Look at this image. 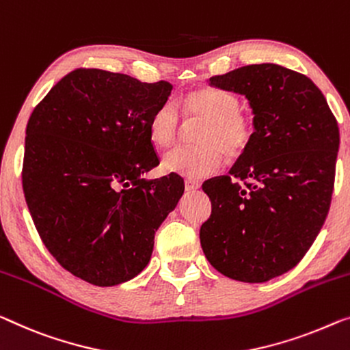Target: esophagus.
<instances>
[{"mask_svg":"<svg viewBox=\"0 0 350 350\" xmlns=\"http://www.w3.org/2000/svg\"><path fill=\"white\" fill-rule=\"evenodd\" d=\"M198 189H201L200 182L191 180V179H187V180H185V190H187V191H196Z\"/></svg>","mask_w":350,"mask_h":350,"instance_id":"obj_1","label":"esophagus"}]
</instances>
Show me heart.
Instances as JSON below:
<instances>
[{"instance_id":"obj_1","label":"heart","mask_w":350,"mask_h":350,"mask_svg":"<svg viewBox=\"0 0 350 350\" xmlns=\"http://www.w3.org/2000/svg\"><path fill=\"white\" fill-rule=\"evenodd\" d=\"M190 118L206 119L198 142L201 146H177L161 159L168 173L185 177H207L223 165V152L229 159L239 157L252 138V122L242 113L237 94L218 88H202L187 94L180 100ZM149 137L165 148L174 142L180 129V113L174 102H163L149 119Z\"/></svg>"}]
</instances>
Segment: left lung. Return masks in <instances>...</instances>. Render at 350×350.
<instances>
[{
	"label": "left lung",
	"mask_w": 350,
	"mask_h": 350,
	"mask_svg": "<svg viewBox=\"0 0 350 350\" xmlns=\"http://www.w3.org/2000/svg\"><path fill=\"white\" fill-rule=\"evenodd\" d=\"M208 81L247 97L254 132L229 176L202 185L212 213L201 247L228 278L264 283L294 269L324 225L338 122L319 88L283 66H243Z\"/></svg>",
	"instance_id": "1"
}]
</instances>
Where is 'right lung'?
Returning <instances> with one entry per match:
<instances>
[{"label": "right lung", "mask_w": 350, "mask_h": 350, "mask_svg": "<svg viewBox=\"0 0 350 350\" xmlns=\"http://www.w3.org/2000/svg\"><path fill=\"white\" fill-rule=\"evenodd\" d=\"M171 91L168 81L77 69L26 125L29 213L51 256L88 283L116 286L143 272L155 231L184 193L177 174L142 177L159 165L148 124Z\"/></svg>", "instance_id": "add662e5"}]
</instances>
